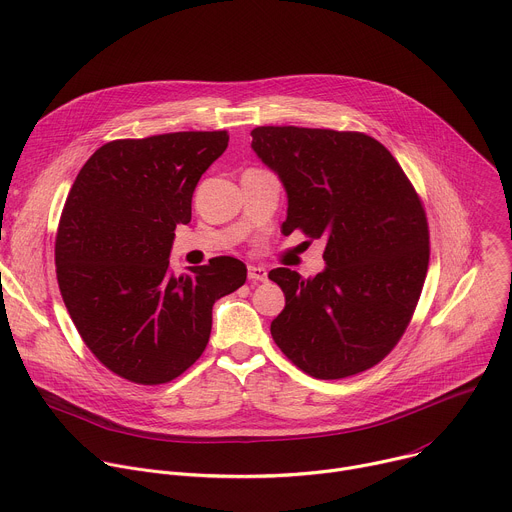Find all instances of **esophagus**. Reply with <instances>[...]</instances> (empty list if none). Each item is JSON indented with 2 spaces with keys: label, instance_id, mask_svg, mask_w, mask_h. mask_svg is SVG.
<instances>
[{
  "label": "esophagus",
  "instance_id": "esophagus-1",
  "mask_svg": "<svg viewBox=\"0 0 512 512\" xmlns=\"http://www.w3.org/2000/svg\"><path fill=\"white\" fill-rule=\"evenodd\" d=\"M247 277H249V281H253V283H257V281H267V269H265V267H259V265H249Z\"/></svg>",
  "mask_w": 512,
  "mask_h": 512
}]
</instances>
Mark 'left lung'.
Masks as SVG:
<instances>
[{
	"label": "left lung",
	"instance_id": "1",
	"mask_svg": "<svg viewBox=\"0 0 512 512\" xmlns=\"http://www.w3.org/2000/svg\"><path fill=\"white\" fill-rule=\"evenodd\" d=\"M251 135L287 192L283 233L326 241L316 277L269 271L285 294L271 322L275 344L316 379L375 367L401 340L423 289L429 229L419 194L367 133L265 125Z\"/></svg>",
	"mask_w": 512,
	"mask_h": 512
}]
</instances>
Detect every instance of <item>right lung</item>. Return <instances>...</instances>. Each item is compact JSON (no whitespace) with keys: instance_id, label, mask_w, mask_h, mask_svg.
<instances>
[{"instance_id":"1","label":"right lung","mask_w":512,"mask_h":512,"mask_svg":"<svg viewBox=\"0 0 512 512\" xmlns=\"http://www.w3.org/2000/svg\"><path fill=\"white\" fill-rule=\"evenodd\" d=\"M229 145L227 131H178L109 141L72 184L54 261L64 306L97 360L137 385H164L204 352L212 306L247 279L235 257L170 275L176 225Z\"/></svg>"}]
</instances>
